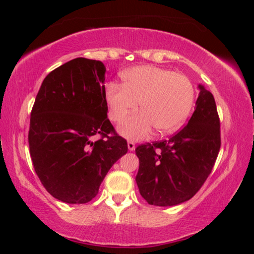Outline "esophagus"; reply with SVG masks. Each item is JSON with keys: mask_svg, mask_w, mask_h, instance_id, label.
<instances>
[{"mask_svg": "<svg viewBox=\"0 0 254 254\" xmlns=\"http://www.w3.org/2000/svg\"><path fill=\"white\" fill-rule=\"evenodd\" d=\"M127 148H128V150H130V151H133V150L135 149V143L133 142V141H128Z\"/></svg>", "mask_w": 254, "mask_h": 254, "instance_id": "esophagus-1", "label": "esophagus"}]
</instances>
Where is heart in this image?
<instances>
[{"mask_svg":"<svg viewBox=\"0 0 254 254\" xmlns=\"http://www.w3.org/2000/svg\"><path fill=\"white\" fill-rule=\"evenodd\" d=\"M122 85L109 83L104 100L111 121L122 120L140 106L143 111L127 118L121 134L133 140L147 137L154 127L162 134L177 131L186 121L195 100L187 76L154 66H136L121 75Z\"/></svg>","mask_w":254,"mask_h":254,"instance_id":"1","label":"heart"}]
</instances>
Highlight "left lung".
<instances>
[{
	"label": "left lung",
	"mask_w": 254,
	"mask_h": 254,
	"mask_svg": "<svg viewBox=\"0 0 254 254\" xmlns=\"http://www.w3.org/2000/svg\"><path fill=\"white\" fill-rule=\"evenodd\" d=\"M196 109L187 126L169 140L141 144L135 153L140 194L154 206L190 199L212 173L221 148L220 118L213 94L198 85Z\"/></svg>",
	"instance_id": "left-lung-1"
}]
</instances>
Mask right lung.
Masks as SVG:
<instances>
[{
  "mask_svg": "<svg viewBox=\"0 0 254 254\" xmlns=\"http://www.w3.org/2000/svg\"><path fill=\"white\" fill-rule=\"evenodd\" d=\"M106 68L76 58L47 75L31 111L30 156L55 198L85 204L97 195L111 167L127 152L126 139L107 119ZM94 135H101L94 141Z\"/></svg>",
  "mask_w": 254,
  "mask_h": 254,
  "instance_id": "right-lung-1",
  "label": "right lung"
}]
</instances>
